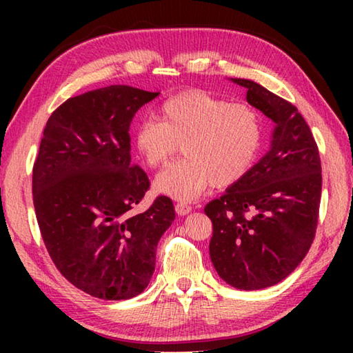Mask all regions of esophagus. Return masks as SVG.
<instances>
[{
	"label": "esophagus",
	"mask_w": 353,
	"mask_h": 353,
	"mask_svg": "<svg viewBox=\"0 0 353 353\" xmlns=\"http://www.w3.org/2000/svg\"><path fill=\"white\" fill-rule=\"evenodd\" d=\"M176 212L177 214H181V216H185V214H188L191 212V207L188 204H183V202H177Z\"/></svg>",
	"instance_id": "1"
}]
</instances>
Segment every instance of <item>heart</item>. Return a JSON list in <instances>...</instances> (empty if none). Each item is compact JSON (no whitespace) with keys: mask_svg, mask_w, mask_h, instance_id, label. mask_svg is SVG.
Wrapping results in <instances>:
<instances>
[{"mask_svg":"<svg viewBox=\"0 0 353 353\" xmlns=\"http://www.w3.org/2000/svg\"><path fill=\"white\" fill-rule=\"evenodd\" d=\"M162 119L143 118L134 140L146 165L160 166L182 143L185 157L155 179V188L193 201L208 185L227 187L246 174L261 145V119L252 105L191 90L165 101Z\"/></svg>","mask_w":353,"mask_h":353,"instance_id":"b5f03b06","label":"heart"}]
</instances>
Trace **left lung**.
Here are the masks:
<instances>
[{
    "label": "left lung",
    "instance_id": "8db88e82",
    "mask_svg": "<svg viewBox=\"0 0 353 353\" xmlns=\"http://www.w3.org/2000/svg\"><path fill=\"white\" fill-rule=\"evenodd\" d=\"M250 105L276 123L271 149L204 212L213 224L210 259L219 277L238 290L282 282L307 255L318 227L322 174L312 130L288 101L254 81Z\"/></svg>",
    "mask_w": 353,
    "mask_h": 353
}]
</instances>
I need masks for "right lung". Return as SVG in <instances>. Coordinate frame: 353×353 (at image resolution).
<instances>
[{
    "mask_svg": "<svg viewBox=\"0 0 353 353\" xmlns=\"http://www.w3.org/2000/svg\"><path fill=\"white\" fill-rule=\"evenodd\" d=\"M159 93L110 85L52 112L32 170L40 234L62 276L93 297L124 301L149 285L160 236L176 218L159 196L134 213L149 179L130 162V123Z\"/></svg>",
    "mask_w": 353,
    "mask_h": 353,
    "instance_id": "add662e5",
    "label": "right lung"
}]
</instances>
